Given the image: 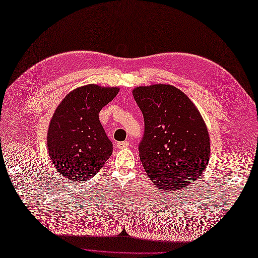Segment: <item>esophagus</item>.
I'll return each mask as SVG.
<instances>
[{"instance_id": "34e87169", "label": "esophagus", "mask_w": 258, "mask_h": 258, "mask_svg": "<svg viewBox=\"0 0 258 258\" xmlns=\"http://www.w3.org/2000/svg\"><path fill=\"white\" fill-rule=\"evenodd\" d=\"M129 146V142L125 141V142H118L116 144V147L118 149H122V148H127V147Z\"/></svg>"}]
</instances>
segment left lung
Wrapping results in <instances>:
<instances>
[{"label":"left lung","mask_w":258,"mask_h":258,"mask_svg":"<svg viewBox=\"0 0 258 258\" xmlns=\"http://www.w3.org/2000/svg\"><path fill=\"white\" fill-rule=\"evenodd\" d=\"M132 93L144 115L139 151L149 178L165 192L193 182L210 156L209 133L198 108L171 85L140 86Z\"/></svg>","instance_id":"8db88e82"}]
</instances>
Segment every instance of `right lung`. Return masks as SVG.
<instances>
[{
  "label": "right lung",
  "mask_w": 258,
  "mask_h": 258,
  "mask_svg": "<svg viewBox=\"0 0 258 258\" xmlns=\"http://www.w3.org/2000/svg\"><path fill=\"white\" fill-rule=\"evenodd\" d=\"M117 87L86 85L72 90L55 109L47 132L49 156L57 172L78 182L92 178L112 154L99 119Z\"/></svg>",
  "instance_id": "1"
}]
</instances>
